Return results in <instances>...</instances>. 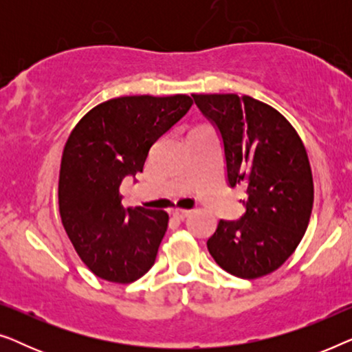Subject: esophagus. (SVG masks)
I'll list each match as a JSON object with an SVG mask.
<instances>
[{"label": "esophagus", "instance_id": "esophagus-1", "mask_svg": "<svg viewBox=\"0 0 352 352\" xmlns=\"http://www.w3.org/2000/svg\"><path fill=\"white\" fill-rule=\"evenodd\" d=\"M189 214H190V210H182V208L173 210V216H175V218H177V219H184Z\"/></svg>", "mask_w": 352, "mask_h": 352}]
</instances>
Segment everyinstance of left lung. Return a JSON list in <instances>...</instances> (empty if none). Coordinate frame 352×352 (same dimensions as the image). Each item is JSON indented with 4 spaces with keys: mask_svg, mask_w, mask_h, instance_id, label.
<instances>
[{
    "mask_svg": "<svg viewBox=\"0 0 352 352\" xmlns=\"http://www.w3.org/2000/svg\"><path fill=\"white\" fill-rule=\"evenodd\" d=\"M192 98L223 142L228 184L247 190L243 216L219 221L208 252L232 276L271 274L290 258L309 224L314 184L306 148L283 115L250 96Z\"/></svg>",
    "mask_w": 352,
    "mask_h": 352,
    "instance_id": "obj_1",
    "label": "left lung"
}]
</instances>
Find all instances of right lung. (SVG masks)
Instances as JSON below:
<instances>
[{
	"label": "right lung",
	"mask_w": 352,
	"mask_h": 352,
	"mask_svg": "<svg viewBox=\"0 0 352 352\" xmlns=\"http://www.w3.org/2000/svg\"><path fill=\"white\" fill-rule=\"evenodd\" d=\"M186 94L124 96L89 110L65 144L59 175V211L70 242L89 271L129 283L155 263L168 213L124 210L120 184L142 173L158 138L192 107Z\"/></svg>",
	"instance_id": "right-lung-1"
}]
</instances>
